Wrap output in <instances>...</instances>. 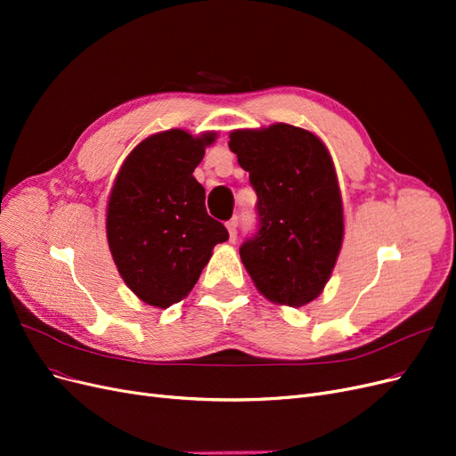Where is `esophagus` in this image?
Listing matches in <instances>:
<instances>
[{
  "mask_svg": "<svg viewBox=\"0 0 456 456\" xmlns=\"http://www.w3.org/2000/svg\"><path fill=\"white\" fill-rule=\"evenodd\" d=\"M226 228H228V233H230V241H236V238H238V216L230 218L226 223Z\"/></svg>",
  "mask_w": 456,
  "mask_h": 456,
  "instance_id": "esophagus-1",
  "label": "esophagus"
}]
</instances>
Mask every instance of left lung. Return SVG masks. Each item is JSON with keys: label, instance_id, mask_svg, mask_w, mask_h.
Instances as JSON below:
<instances>
[{"label": "left lung", "instance_id": "8db88e82", "mask_svg": "<svg viewBox=\"0 0 456 456\" xmlns=\"http://www.w3.org/2000/svg\"><path fill=\"white\" fill-rule=\"evenodd\" d=\"M256 191L258 226L240 255L258 291L287 306L322 293L340 253L344 218L333 161L310 131L287 123L230 134Z\"/></svg>", "mask_w": 456, "mask_h": 456}]
</instances>
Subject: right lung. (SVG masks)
<instances>
[{
	"mask_svg": "<svg viewBox=\"0 0 456 456\" xmlns=\"http://www.w3.org/2000/svg\"><path fill=\"white\" fill-rule=\"evenodd\" d=\"M215 141L171 129L136 146L108 201L110 251L123 281L150 306L169 308L196 285L228 230L207 215L194 169Z\"/></svg>",
	"mask_w": 456,
	"mask_h": 456,
	"instance_id": "obj_1",
	"label": "right lung"
}]
</instances>
